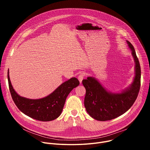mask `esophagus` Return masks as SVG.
Returning <instances> with one entry per match:
<instances>
[{"mask_svg": "<svg viewBox=\"0 0 150 150\" xmlns=\"http://www.w3.org/2000/svg\"><path fill=\"white\" fill-rule=\"evenodd\" d=\"M84 76H85V73H83V72H81V73L79 74V76H78V80H79V81L80 83L82 82V80H83Z\"/></svg>", "mask_w": 150, "mask_h": 150, "instance_id": "34e87169", "label": "esophagus"}]
</instances>
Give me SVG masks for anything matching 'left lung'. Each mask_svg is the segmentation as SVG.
I'll return each mask as SVG.
<instances>
[{
    "label": "left lung",
    "instance_id": "8db88e82",
    "mask_svg": "<svg viewBox=\"0 0 150 150\" xmlns=\"http://www.w3.org/2000/svg\"><path fill=\"white\" fill-rule=\"evenodd\" d=\"M135 62V76L132 83L119 92H112L93 76L82 80L86 90L84 105L87 113L99 121L116 118L129 110L135 101L141 85V68L134 46L126 40Z\"/></svg>",
    "mask_w": 150,
    "mask_h": 150
}]
</instances>
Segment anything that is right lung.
<instances>
[{
  "instance_id": "obj_1",
  "label": "right lung",
  "mask_w": 150,
  "mask_h": 150,
  "mask_svg": "<svg viewBox=\"0 0 150 150\" xmlns=\"http://www.w3.org/2000/svg\"><path fill=\"white\" fill-rule=\"evenodd\" d=\"M8 72L9 87L12 98L21 112L37 120L48 122L56 119L61 114L67 97L70 92L78 86L79 82L75 77L63 82L47 96L30 99L19 96L13 89Z\"/></svg>"
}]
</instances>
